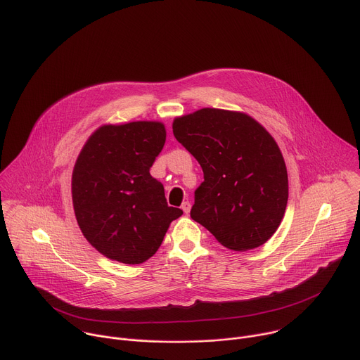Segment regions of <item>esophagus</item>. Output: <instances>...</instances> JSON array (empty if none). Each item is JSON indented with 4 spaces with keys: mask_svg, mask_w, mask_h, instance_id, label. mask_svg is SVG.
<instances>
[{
    "mask_svg": "<svg viewBox=\"0 0 360 360\" xmlns=\"http://www.w3.org/2000/svg\"><path fill=\"white\" fill-rule=\"evenodd\" d=\"M181 208H182V211H184V212L188 215V214H189V211H191V202H189V200H185V202H182Z\"/></svg>",
    "mask_w": 360,
    "mask_h": 360,
    "instance_id": "1",
    "label": "esophagus"
}]
</instances>
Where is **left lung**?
<instances>
[{
	"label": "left lung",
	"mask_w": 360,
	"mask_h": 360,
	"mask_svg": "<svg viewBox=\"0 0 360 360\" xmlns=\"http://www.w3.org/2000/svg\"><path fill=\"white\" fill-rule=\"evenodd\" d=\"M172 129L203 171L191 218L232 250L271 239L288 203V171L272 135L248 114L218 108L178 117Z\"/></svg>",
	"instance_id": "obj_1"
}]
</instances>
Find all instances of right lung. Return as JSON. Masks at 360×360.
I'll list each match as a JSON object with an SVG mask.
<instances>
[{
  "instance_id": "1",
  "label": "right lung",
  "mask_w": 360,
  "mask_h": 360,
  "mask_svg": "<svg viewBox=\"0 0 360 360\" xmlns=\"http://www.w3.org/2000/svg\"><path fill=\"white\" fill-rule=\"evenodd\" d=\"M165 139L158 121L110 124L79 152L71 184L75 218L86 240L108 259L148 261L184 214L168 207L164 185L149 174Z\"/></svg>"
}]
</instances>
